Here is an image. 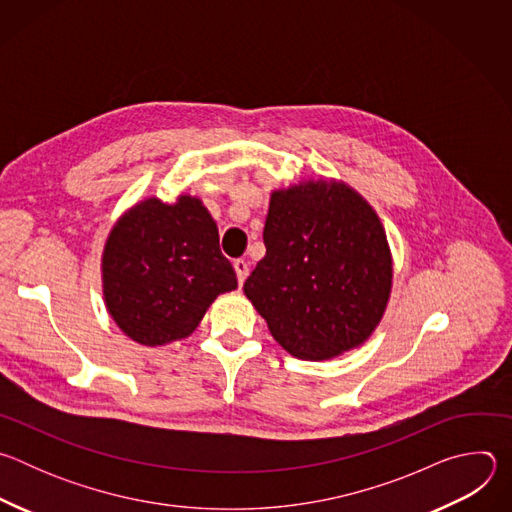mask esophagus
<instances>
[{
    "instance_id": "1",
    "label": "esophagus",
    "mask_w": 512,
    "mask_h": 512,
    "mask_svg": "<svg viewBox=\"0 0 512 512\" xmlns=\"http://www.w3.org/2000/svg\"><path fill=\"white\" fill-rule=\"evenodd\" d=\"M233 267H235V273H237L239 285H243V283H245V279H247V275H249V263H247L245 259H237V261L233 263Z\"/></svg>"
}]
</instances>
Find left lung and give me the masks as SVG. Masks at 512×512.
<instances>
[{"label": "left lung", "mask_w": 512, "mask_h": 512, "mask_svg": "<svg viewBox=\"0 0 512 512\" xmlns=\"http://www.w3.org/2000/svg\"><path fill=\"white\" fill-rule=\"evenodd\" d=\"M265 257L243 291L296 358L367 342L387 310L393 259L375 208L342 180H302L269 198Z\"/></svg>", "instance_id": "left-lung-1"}]
</instances>
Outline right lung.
Returning a JSON list of instances; mask_svg holds the SVG:
<instances>
[{"mask_svg":"<svg viewBox=\"0 0 512 512\" xmlns=\"http://www.w3.org/2000/svg\"><path fill=\"white\" fill-rule=\"evenodd\" d=\"M101 279L109 316L143 346L188 338L210 304L237 289L214 218L190 194L150 196L125 210L105 241Z\"/></svg>","mask_w":512,"mask_h":512,"instance_id":"add662e5","label":"right lung"}]
</instances>
